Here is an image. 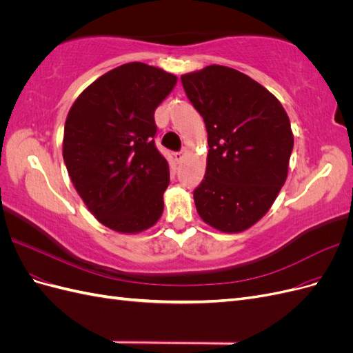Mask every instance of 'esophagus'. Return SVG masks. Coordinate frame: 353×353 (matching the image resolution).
I'll list each match as a JSON object with an SVG mask.
<instances>
[{
    "label": "esophagus",
    "instance_id": "1",
    "mask_svg": "<svg viewBox=\"0 0 353 353\" xmlns=\"http://www.w3.org/2000/svg\"><path fill=\"white\" fill-rule=\"evenodd\" d=\"M184 154H185V150H181V152H176L175 153V160L176 162H181V160L184 159Z\"/></svg>",
    "mask_w": 353,
    "mask_h": 353
}]
</instances>
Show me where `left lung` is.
<instances>
[{"mask_svg":"<svg viewBox=\"0 0 353 353\" xmlns=\"http://www.w3.org/2000/svg\"><path fill=\"white\" fill-rule=\"evenodd\" d=\"M208 131L205 179L194 190L200 218L223 232L258 222L285 183L293 150L281 103L236 69L208 66L181 77Z\"/></svg>","mask_w":353,"mask_h":353,"instance_id":"left-lung-1","label":"left lung"}]
</instances>
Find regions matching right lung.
I'll return each instance as SVG.
<instances>
[{
	"label": "right lung",
	"instance_id": "add662e5",
	"mask_svg": "<svg viewBox=\"0 0 353 353\" xmlns=\"http://www.w3.org/2000/svg\"><path fill=\"white\" fill-rule=\"evenodd\" d=\"M176 77L140 61L92 82L73 103L63 159L90 212L119 232L150 228L163 212L169 166L157 150L154 110Z\"/></svg>",
	"mask_w": 353,
	"mask_h": 353
}]
</instances>
